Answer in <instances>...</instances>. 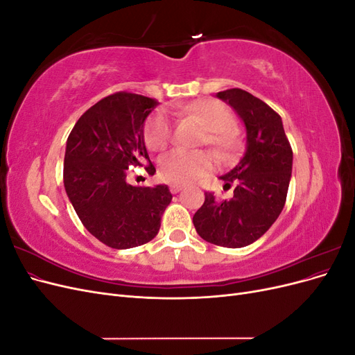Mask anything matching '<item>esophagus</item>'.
<instances>
[{"label":"esophagus","instance_id":"obj_1","mask_svg":"<svg viewBox=\"0 0 355 355\" xmlns=\"http://www.w3.org/2000/svg\"><path fill=\"white\" fill-rule=\"evenodd\" d=\"M184 187L185 185H182V184H170L171 194H178V192H180L182 189H184Z\"/></svg>","mask_w":355,"mask_h":355}]
</instances>
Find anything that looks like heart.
I'll return each mask as SVG.
<instances>
[{
	"mask_svg": "<svg viewBox=\"0 0 355 355\" xmlns=\"http://www.w3.org/2000/svg\"><path fill=\"white\" fill-rule=\"evenodd\" d=\"M196 114L207 123L213 132L211 142L222 151L232 149L237 144L234 133L235 120L231 111L220 102H206L198 106ZM145 144L151 151H159L168 145L173 136V124L164 112H154L148 118L144 128ZM216 166L213 154L206 151H189L175 148L158 159L159 176L173 184H188L206 176Z\"/></svg>",
	"mask_w": 355,
	"mask_h": 355,
	"instance_id": "heart-1",
	"label": "heart"
}]
</instances>
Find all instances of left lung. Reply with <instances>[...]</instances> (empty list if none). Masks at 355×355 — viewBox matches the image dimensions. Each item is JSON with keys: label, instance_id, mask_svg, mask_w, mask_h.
I'll return each instance as SVG.
<instances>
[{"label": "left lung", "instance_id": "8db88e82", "mask_svg": "<svg viewBox=\"0 0 355 355\" xmlns=\"http://www.w3.org/2000/svg\"><path fill=\"white\" fill-rule=\"evenodd\" d=\"M237 112L245 127V153L240 163L219 179L235 184L234 197L206 200L192 218L202 240L239 249L254 243L271 228L284 207L292 176L293 153L282 116L265 102L241 89L216 93Z\"/></svg>", "mask_w": 355, "mask_h": 355}]
</instances>
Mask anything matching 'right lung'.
<instances>
[{
    "instance_id": "right-lung-1",
    "label": "right lung",
    "mask_w": 355,
    "mask_h": 355,
    "mask_svg": "<svg viewBox=\"0 0 355 355\" xmlns=\"http://www.w3.org/2000/svg\"><path fill=\"white\" fill-rule=\"evenodd\" d=\"M158 102L120 92L85 111L67 141L63 185L80 220L112 249L151 241L171 201L167 185L133 187L127 170L149 155L144 125ZM154 173L155 167L146 168Z\"/></svg>"
}]
</instances>
